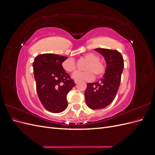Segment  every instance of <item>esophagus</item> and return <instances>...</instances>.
<instances>
[{"instance_id": "34e87169", "label": "esophagus", "mask_w": 155, "mask_h": 155, "mask_svg": "<svg viewBox=\"0 0 155 155\" xmlns=\"http://www.w3.org/2000/svg\"><path fill=\"white\" fill-rule=\"evenodd\" d=\"M74 82H75V83L77 84V83L79 82V81H78V80H77V79H75V80H74Z\"/></svg>"}]
</instances>
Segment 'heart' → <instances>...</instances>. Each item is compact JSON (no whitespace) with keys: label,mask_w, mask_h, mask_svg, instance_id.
<instances>
[{"label":"heart","mask_w":155,"mask_h":155,"mask_svg":"<svg viewBox=\"0 0 155 155\" xmlns=\"http://www.w3.org/2000/svg\"><path fill=\"white\" fill-rule=\"evenodd\" d=\"M84 59L86 60L87 63L84 66L85 71L77 72L72 75L73 78L77 80H85L91 81L94 78V74L97 78H101L104 76L106 67L105 65L100 61L99 56L89 53L84 55ZM62 67L65 71L70 73H72L77 69V64L74 59L68 58L65 59L62 63Z\"/></svg>","instance_id":"b5f03b06"}]
</instances>
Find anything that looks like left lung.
Segmentation results:
<instances>
[{
	"mask_svg": "<svg viewBox=\"0 0 155 155\" xmlns=\"http://www.w3.org/2000/svg\"><path fill=\"white\" fill-rule=\"evenodd\" d=\"M105 59L107 68L100 81L87 83L85 92L86 104L92 109H100L113 101L120 87L124 67L123 56L117 50L94 49Z\"/></svg>",
	"mask_w": 155,
	"mask_h": 155,
	"instance_id": "1",
	"label": "left lung"
}]
</instances>
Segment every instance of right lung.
<instances>
[{
  "label": "right lung",
  "mask_w": 155,
  "mask_h": 155,
  "mask_svg": "<svg viewBox=\"0 0 155 155\" xmlns=\"http://www.w3.org/2000/svg\"><path fill=\"white\" fill-rule=\"evenodd\" d=\"M68 58L53 54L37 55L33 63L37 95L45 109L59 113L67 109V96L75 86L73 79L62 67Z\"/></svg>",
  "instance_id": "add662e5"
}]
</instances>
